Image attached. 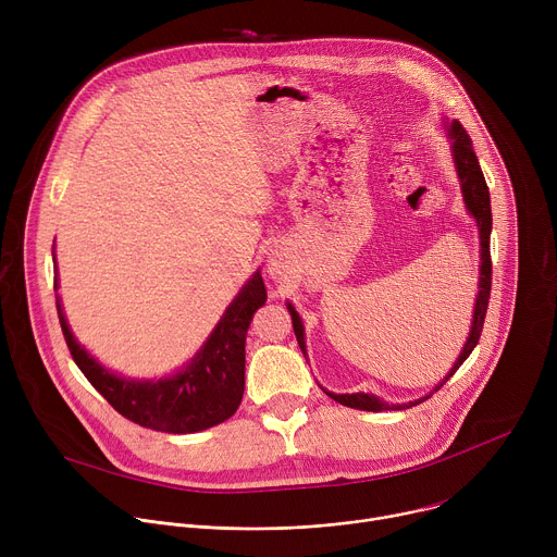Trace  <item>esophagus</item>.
Returning <instances> with one entry per match:
<instances>
[{"label": "esophagus", "mask_w": 557, "mask_h": 557, "mask_svg": "<svg viewBox=\"0 0 557 557\" xmlns=\"http://www.w3.org/2000/svg\"><path fill=\"white\" fill-rule=\"evenodd\" d=\"M267 269H269V275L273 280H286L290 273H293V262H290V253L284 245H275L269 253V260H267Z\"/></svg>", "instance_id": "1"}]
</instances>
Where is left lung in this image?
Wrapping results in <instances>:
<instances>
[{
	"instance_id": "left-lung-1",
	"label": "left lung",
	"mask_w": 557,
	"mask_h": 557,
	"mask_svg": "<svg viewBox=\"0 0 557 557\" xmlns=\"http://www.w3.org/2000/svg\"><path fill=\"white\" fill-rule=\"evenodd\" d=\"M445 129L447 136L451 140V158H454V168L458 174V183H460V191H462V200H465V209L469 211V215L475 220V226H479V237H481V277H479V295H475L473 301V314H471V329L467 335V342L458 355V359L454 361L451 370L443 376V381H438L430 394L421 396L417 401L410 404H396L389 406L383 399L368 392H355V394H335L324 389L331 399H335L337 404L346 406V408H355V410H366V412H381V410H408L412 406H419L423 401H428L434 392H438L449 376L462 366V361L471 355V350L475 348L483 333V324H485V314H487V304H490V293H492V253H490V235H492V200H490V187L485 183L483 170L479 165V158H475L473 145L469 134L465 132V127L458 121H445ZM286 308L290 312L293 320V331L297 337V344L301 348V352L306 355V339H304V324L301 317L295 310V306L290 301H286Z\"/></svg>"
}]
</instances>
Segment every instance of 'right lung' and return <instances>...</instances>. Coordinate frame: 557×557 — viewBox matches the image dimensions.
<instances>
[{"label": "right lung", "mask_w": 557, "mask_h": 557, "mask_svg": "<svg viewBox=\"0 0 557 557\" xmlns=\"http://www.w3.org/2000/svg\"><path fill=\"white\" fill-rule=\"evenodd\" d=\"M57 288L59 277L54 275ZM264 301V280L256 271L226 306L191 361L163 379H127L108 370L72 335L61 297H57V312L74 363L119 414L147 430L194 434L226 421L240 406L245 394L247 331Z\"/></svg>", "instance_id": "1"}]
</instances>
